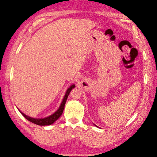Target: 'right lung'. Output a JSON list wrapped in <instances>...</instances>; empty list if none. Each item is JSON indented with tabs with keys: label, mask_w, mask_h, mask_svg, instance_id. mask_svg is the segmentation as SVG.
<instances>
[{
	"label": "right lung",
	"mask_w": 157,
	"mask_h": 157,
	"mask_svg": "<svg viewBox=\"0 0 157 157\" xmlns=\"http://www.w3.org/2000/svg\"><path fill=\"white\" fill-rule=\"evenodd\" d=\"M75 87V85L73 84L71 85V86L69 87V88L67 90V91H66L65 94L64 96V97H63V99L62 101V103L60 104V107L59 108V109H57V110L54 112V114H52L50 116H49L48 117H45V118H43V119H34V118H32L30 117L27 116L26 114H25L23 112H21L19 110V112H21L22 114V115L26 119H27L29 121L32 122L33 123H34V124H36L38 125H51L52 123H54L56 121L59 119V118L61 116V114L63 112V109H64L65 108V104L66 103V101H67V98L68 97L69 94H70V93L71 92V90H72L73 88Z\"/></svg>",
	"instance_id": "add662e5"
}]
</instances>
